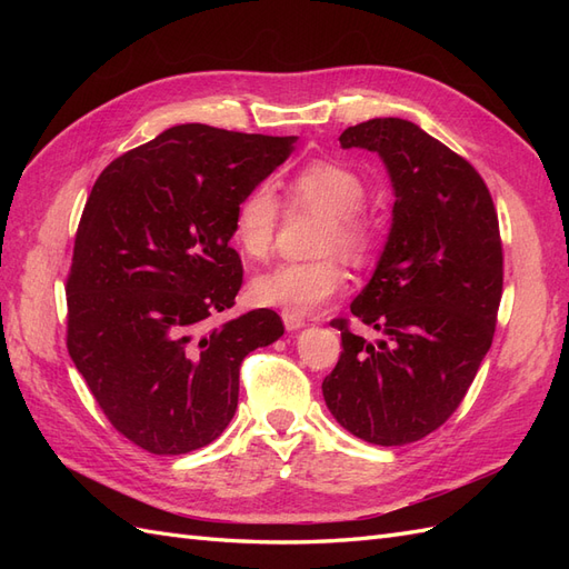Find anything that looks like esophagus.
<instances>
[{
    "mask_svg": "<svg viewBox=\"0 0 569 569\" xmlns=\"http://www.w3.org/2000/svg\"><path fill=\"white\" fill-rule=\"evenodd\" d=\"M282 320H284V327H287L289 332L301 330V327L306 325V320H303L301 316H291V313H287V311H282Z\"/></svg>",
    "mask_w": 569,
    "mask_h": 569,
    "instance_id": "esophagus-1",
    "label": "esophagus"
}]
</instances>
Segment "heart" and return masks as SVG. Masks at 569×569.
<instances>
[{
	"instance_id": "1",
	"label": "heart",
	"mask_w": 569,
	"mask_h": 569,
	"mask_svg": "<svg viewBox=\"0 0 569 569\" xmlns=\"http://www.w3.org/2000/svg\"><path fill=\"white\" fill-rule=\"evenodd\" d=\"M289 199L303 209L327 213L320 251L341 249L353 261H366L375 247V220L363 209L366 182L353 168L330 159H316L289 180ZM280 228V203L268 184H256L234 209V242L249 258H266ZM347 268L339 253L318 261L280 263L251 282V299L282 308L291 316L316 313L347 284Z\"/></svg>"
}]
</instances>
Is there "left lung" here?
Returning a JSON list of instances; mask_svg holds the SVG:
<instances>
[{"label": "left lung", "instance_id": "left-lung-1", "mask_svg": "<svg viewBox=\"0 0 569 569\" xmlns=\"http://www.w3.org/2000/svg\"><path fill=\"white\" fill-rule=\"evenodd\" d=\"M339 142L380 153L396 201L385 251L351 303L382 339L335 320L343 351L322 396L353 437L403 446L453 416L491 347L503 291L498 216L477 170L410 120L372 118Z\"/></svg>", "mask_w": 569, "mask_h": 569}]
</instances>
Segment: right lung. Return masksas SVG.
<instances>
[{
  "instance_id": "1",
  "label": "right lung",
  "mask_w": 569,
  "mask_h": 569,
  "mask_svg": "<svg viewBox=\"0 0 569 569\" xmlns=\"http://www.w3.org/2000/svg\"><path fill=\"white\" fill-rule=\"evenodd\" d=\"M295 142L168 128L101 170L84 203L66 280L68 353L109 422L153 456L218 439L242 360L284 332L270 308L211 318L242 287L234 209Z\"/></svg>"
}]
</instances>
